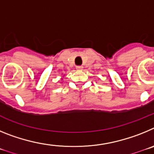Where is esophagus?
<instances>
[{"mask_svg": "<svg viewBox=\"0 0 154 154\" xmlns=\"http://www.w3.org/2000/svg\"><path fill=\"white\" fill-rule=\"evenodd\" d=\"M76 69L78 71H82L83 70V67L82 66H76Z\"/></svg>", "mask_w": 154, "mask_h": 154, "instance_id": "esophagus-1", "label": "esophagus"}]
</instances>
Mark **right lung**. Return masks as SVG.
<instances>
[{
	"mask_svg": "<svg viewBox=\"0 0 154 154\" xmlns=\"http://www.w3.org/2000/svg\"><path fill=\"white\" fill-rule=\"evenodd\" d=\"M64 76H65V75H64ZM64 76H63V77H64ZM62 79H63V78H62Z\"/></svg>",
	"mask_w": 154,
	"mask_h": 154,
	"instance_id": "1",
	"label": "right lung"
}]
</instances>
